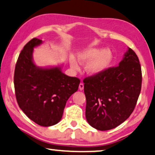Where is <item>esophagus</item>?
<instances>
[{
    "label": "esophagus",
    "mask_w": 155,
    "mask_h": 155,
    "mask_svg": "<svg viewBox=\"0 0 155 155\" xmlns=\"http://www.w3.org/2000/svg\"><path fill=\"white\" fill-rule=\"evenodd\" d=\"M79 90L80 91H82L84 89V84H82V83H81L79 84Z\"/></svg>",
    "instance_id": "34e87169"
}]
</instances>
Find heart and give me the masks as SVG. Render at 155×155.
<instances>
[{
  "instance_id": "obj_1",
  "label": "heart",
  "mask_w": 155,
  "mask_h": 155,
  "mask_svg": "<svg viewBox=\"0 0 155 155\" xmlns=\"http://www.w3.org/2000/svg\"><path fill=\"white\" fill-rule=\"evenodd\" d=\"M110 51L103 48H91L80 51L78 60L81 64H87L85 70L88 75L96 76L103 73L109 67L113 61ZM75 57H70V64L73 69H79V64Z\"/></svg>"
}]
</instances>
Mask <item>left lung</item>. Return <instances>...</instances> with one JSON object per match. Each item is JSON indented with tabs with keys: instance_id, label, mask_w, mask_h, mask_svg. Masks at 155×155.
Masks as SVG:
<instances>
[{
	"instance_id": "left-lung-1",
	"label": "left lung",
	"mask_w": 155,
	"mask_h": 155,
	"mask_svg": "<svg viewBox=\"0 0 155 155\" xmlns=\"http://www.w3.org/2000/svg\"><path fill=\"white\" fill-rule=\"evenodd\" d=\"M86 117L98 130L115 128L133 113L142 86L139 59L133 49L125 53L118 67L84 80Z\"/></svg>"
}]
</instances>
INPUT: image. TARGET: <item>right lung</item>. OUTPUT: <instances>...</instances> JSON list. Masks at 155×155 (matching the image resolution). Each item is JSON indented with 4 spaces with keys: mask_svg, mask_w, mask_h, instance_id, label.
Listing matches in <instances>:
<instances>
[{
    "mask_svg": "<svg viewBox=\"0 0 155 155\" xmlns=\"http://www.w3.org/2000/svg\"><path fill=\"white\" fill-rule=\"evenodd\" d=\"M42 41L33 38L25 45L15 65L14 86L18 106L39 125H56L62 117L67 100L80 80L61 71V66L39 67L33 61L34 48Z\"/></svg>",
    "mask_w": 155,
    "mask_h": 155,
    "instance_id": "right-lung-1",
    "label": "right lung"
}]
</instances>
